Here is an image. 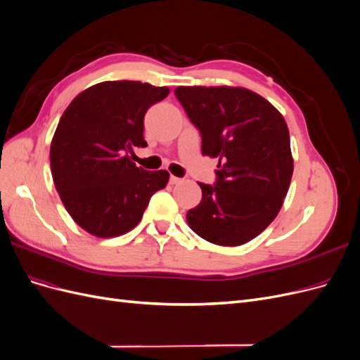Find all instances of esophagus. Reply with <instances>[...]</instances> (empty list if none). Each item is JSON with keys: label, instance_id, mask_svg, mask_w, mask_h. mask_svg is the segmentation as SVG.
Returning <instances> with one entry per match:
<instances>
[{"label": "esophagus", "instance_id": "esophagus-1", "mask_svg": "<svg viewBox=\"0 0 360 360\" xmlns=\"http://www.w3.org/2000/svg\"><path fill=\"white\" fill-rule=\"evenodd\" d=\"M169 183H171V184H180V183H183V179L176 177V176H171V177H169Z\"/></svg>", "mask_w": 360, "mask_h": 360}]
</instances>
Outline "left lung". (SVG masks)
I'll return each mask as SVG.
<instances>
[{
	"instance_id": "left-lung-1",
	"label": "left lung",
	"mask_w": 360,
	"mask_h": 360,
	"mask_svg": "<svg viewBox=\"0 0 360 360\" xmlns=\"http://www.w3.org/2000/svg\"><path fill=\"white\" fill-rule=\"evenodd\" d=\"M176 97L201 134V151L219 158L216 183H200L201 202L186 221L204 240L238 246L279 213L292 176L284 117L242 86H177Z\"/></svg>"
}]
</instances>
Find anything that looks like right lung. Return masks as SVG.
<instances>
[{
  "label": "right lung",
  "mask_w": 360,
  "mask_h": 360,
  "mask_svg": "<svg viewBox=\"0 0 360 360\" xmlns=\"http://www.w3.org/2000/svg\"><path fill=\"white\" fill-rule=\"evenodd\" d=\"M168 94V86L105 81L79 93L63 112L51 143L52 179L86 233L126 234L139 224L151 195L167 186L168 171H146L129 153L147 146L144 115Z\"/></svg>",
  "instance_id": "right-lung-1"
}]
</instances>
